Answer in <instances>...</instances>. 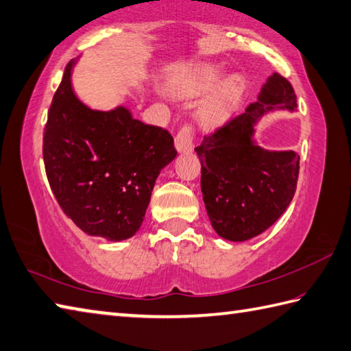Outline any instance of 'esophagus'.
I'll return each mask as SVG.
<instances>
[{"instance_id":"obj_1","label":"esophagus","mask_w":351,"mask_h":351,"mask_svg":"<svg viewBox=\"0 0 351 351\" xmlns=\"http://www.w3.org/2000/svg\"><path fill=\"white\" fill-rule=\"evenodd\" d=\"M175 147L180 154L193 152V134L189 126H182L175 136Z\"/></svg>"}]
</instances>
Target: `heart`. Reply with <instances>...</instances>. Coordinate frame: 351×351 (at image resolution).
Returning <instances> with one entry per match:
<instances>
[{
    "mask_svg": "<svg viewBox=\"0 0 351 351\" xmlns=\"http://www.w3.org/2000/svg\"><path fill=\"white\" fill-rule=\"evenodd\" d=\"M225 74L223 68L217 65H197L180 75L175 82V88L178 93L187 97H197L211 91L223 80ZM245 91L246 82L242 75L226 77L216 91L199 105L196 112L197 120L204 126H219L239 106Z\"/></svg>",
    "mask_w": 351,
    "mask_h": 351,
    "instance_id": "1",
    "label": "heart"
}]
</instances>
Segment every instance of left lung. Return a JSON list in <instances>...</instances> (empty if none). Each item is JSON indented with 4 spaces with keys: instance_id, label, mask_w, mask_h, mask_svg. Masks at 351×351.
<instances>
[{
    "instance_id": "obj_1",
    "label": "left lung",
    "mask_w": 351,
    "mask_h": 351,
    "mask_svg": "<svg viewBox=\"0 0 351 351\" xmlns=\"http://www.w3.org/2000/svg\"><path fill=\"white\" fill-rule=\"evenodd\" d=\"M295 109L292 85L274 73L260 89L257 101L195 149L202 164L205 208L222 239L245 242L262 234L289 207L297 189L300 156L293 150L260 147L256 126L267 114Z\"/></svg>"
}]
</instances>
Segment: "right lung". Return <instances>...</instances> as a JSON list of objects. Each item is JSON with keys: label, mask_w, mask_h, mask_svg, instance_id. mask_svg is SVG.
I'll return each instance as SVG.
<instances>
[{"label": "right lung", "mask_w": 351, "mask_h": 351, "mask_svg": "<svg viewBox=\"0 0 351 351\" xmlns=\"http://www.w3.org/2000/svg\"><path fill=\"white\" fill-rule=\"evenodd\" d=\"M66 65L44 132V164L54 197L89 236L121 242L144 221L160 171L176 158L173 136L144 125L126 106L89 108Z\"/></svg>", "instance_id": "right-lung-1"}]
</instances>
